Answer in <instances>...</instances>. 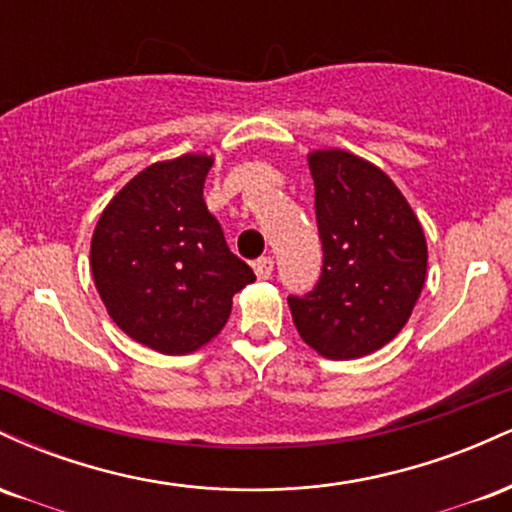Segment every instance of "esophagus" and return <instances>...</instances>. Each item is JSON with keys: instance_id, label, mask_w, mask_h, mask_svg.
Returning a JSON list of instances; mask_svg holds the SVG:
<instances>
[{"instance_id": "34e87169", "label": "esophagus", "mask_w": 512, "mask_h": 512, "mask_svg": "<svg viewBox=\"0 0 512 512\" xmlns=\"http://www.w3.org/2000/svg\"><path fill=\"white\" fill-rule=\"evenodd\" d=\"M252 269H255L257 279H269L274 272V260L272 257H260V260L252 264Z\"/></svg>"}]
</instances>
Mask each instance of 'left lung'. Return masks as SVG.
<instances>
[{
	"label": "left lung",
	"instance_id": "1",
	"mask_svg": "<svg viewBox=\"0 0 512 512\" xmlns=\"http://www.w3.org/2000/svg\"><path fill=\"white\" fill-rule=\"evenodd\" d=\"M315 182L322 276L289 298L310 349L351 361L383 349L407 325L426 281L428 248L419 216L385 170L342 149L308 154Z\"/></svg>",
	"mask_w": 512,
	"mask_h": 512
}]
</instances>
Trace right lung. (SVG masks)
<instances>
[{
	"label": "right lung",
	"instance_id": "right-lung-1",
	"mask_svg": "<svg viewBox=\"0 0 512 512\" xmlns=\"http://www.w3.org/2000/svg\"><path fill=\"white\" fill-rule=\"evenodd\" d=\"M214 156L156 161L103 209L91 238L98 296L127 337L158 354L202 349L255 274L228 250L202 190Z\"/></svg>",
	"mask_w": 512,
	"mask_h": 512
}]
</instances>
